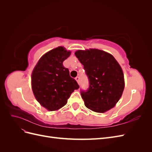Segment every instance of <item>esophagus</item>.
Returning a JSON list of instances; mask_svg holds the SVG:
<instances>
[{
    "label": "esophagus",
    "instance_id": "1",
    "mask_svg": "<svg viewBox=\"0 0 152 152\" xmlns=\"http://www.w3.org/2000/svg\"><path fill=\"white\" fill-rule=\"evenodd\" d=\"M75 80H77V83L79 84H80V77H79V76H77L76 78H75Z\"/></svg>",
    "mask_w": 152,
    "mask_h": 152
}]
</instances>
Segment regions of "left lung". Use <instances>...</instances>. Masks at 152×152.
Wrapping results in <instances>:
<instances>
[{"instance_id": "left-lung-1", "label": "left lung", "mask_w": 152, "mask_h": 152, "mask_svg": "<svg viewBox=\"0 0 152 152\" xmlns=\"http://www.w3.org/2000/svg\"><path fill=\"white\" fill-rule=\"evenodd\" d=\"M75 54L84 65L89 82L88 89L80 92L86 107L98 113L113 108L125 86L118 63L112 54L97 49L79 50Z\"/></svg>"}]
</instances>
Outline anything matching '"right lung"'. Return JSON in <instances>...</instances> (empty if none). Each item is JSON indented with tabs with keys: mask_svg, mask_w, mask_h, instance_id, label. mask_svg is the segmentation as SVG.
I'll list each match as a JSON object with an SVG mask.
<instances>
[{
	"mask_svg": "<svg viewBox=\"0 0 152 152\" xmlns=\"http://www.w3.org/2000/svg\"><path fill=\"white\" fill-rule=\"evenodd\" d=\"M71 54L59 46L40 58L31 73V88L38 102L49 111L65 106L74 90L79 88L63 63Z\"/></svg>",
	"mask_w": 152,
	"mask_h": 152,
	"instance_id": "add662e5",
	"label": "right lung"
}]
</instances>
